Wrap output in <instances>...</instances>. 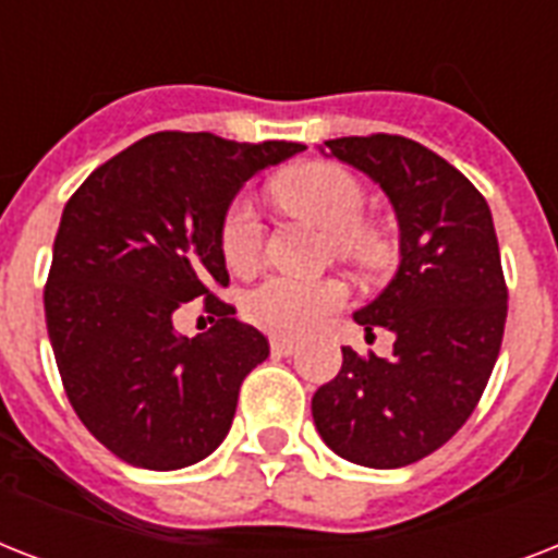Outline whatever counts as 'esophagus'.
Wrapping results in <instances>:
<instances>
[{
	"instance_id": "esophagus-1",
	"label": "esophagus",
	"mask_w": 558,
	"mask_h": 558,
	"mask_svg": "<svg viewBox=\"0 0 558 558\" xmlns=\"http://www.w3.org/2000/svg\"><path fill=\"white\" fill-rule=\"evenodd\" d=\"M295 350H298L295 339H287V336H275V339H271V353H275V356H292Z\"/></svg>"
}]
</instances>
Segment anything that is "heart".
<instances>
[{
	"label": "heart",
	"instance_id": "1",
	"mask_svg": "<svg viewBox=\"0 0 558 558\" xmlns=\"http://www.w3.org/2000/svg\"><path fill=\"white\" fill-rule=\"evenodd\" d=\"M280 205L298 217L330 231L332 248L350 260H376L379 240L359 219L367 196L356 177L336 165H304L275 182ZM219 248L231 269H252L263 248V222L248 196H236L219 222ZM348 298L344 283L332 278L304 280L289 275H269L254 283L243 298L245 318L278 336H301L336 313Z\"/></svg>",
	"mask_w": 558,
	"mask_h": 558
}]
</instances>
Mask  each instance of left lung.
Returning a JSON list of instances; mask_svg holds the SVG:
<instances>
[{
  "label": "left lung",
  "instance_id": "left-lung-1",
  "mask_svg": "<svg viewBox=\"0 0 558 558\" xmlns=\"http://www.w3.org/2000/svg\"><path fill=\"white\" fill-rule=\"evenodd\" d=\"M393 205L399 269L353 318L393 336V356L341 348L339 376L313 397L322 440L339 458L399 469L449 442L475 411L507 322V283L489 205L458 168L402 135L324 142Z\"/></svg>",
  "mask_w": 558,
  "mask_h": 558
}]
</instances>
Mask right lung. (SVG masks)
<instances>
[{
	"label": "right lung",
	"instance_id": "1",
	"mask_svg": "<svg viewBox=\"0 0 558 558\" xmlns=\"http://www.w3.org/2000/svg\"><path fill=\"white\" fill-rule=\"evenodd\" d=\"M301 150L156 133L65 202L43 298L48 339L74 414L126 463L185 469L226 440L240 385L269 341L214 295L228 287L219 222L257 170ZM193 296L218 324L187 340L172 313Z\"/></svg>",
	"mask_w": 558,
	"mask_h": 558
}]
</instances>
